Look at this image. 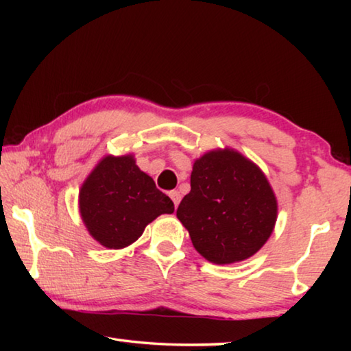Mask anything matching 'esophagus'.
<instances>
[{"instance_id": "esophagus-1", "label": "esophagus", "mask_w": 351, "mask_h": 351, "mask_svg": "<svg viewBox=\"0 0 351 351\" xmlns=\"http://www.w3.org/2000/svg\"><path fill=\"white\" fill-rule=\"evenodd\" d=\"M169 197L171 198V201H173V204H175V207L180 204V201H181V193L178 192V190H171V192H169Z\"/></svg>"}]
</instances>
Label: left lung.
<instances>
[{"label":"left lung","mask_w":351,"mask_h":351,"mask_svg":"<svg viewBox=\"0 0 351 351\" xmlns=\"http://www.w3.org/2000/svg\"><path fill=\"white\" fill-rule=\"evenodd\" d=\"M176 217L206 260L230 265L252 257L268 241L277 199L258 165L234 148H218L193 162L190 192Z\"/></svg>","instance_id":"left-lung-1"}]
</instances>
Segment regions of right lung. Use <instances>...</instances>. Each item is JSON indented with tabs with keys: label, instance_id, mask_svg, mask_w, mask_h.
I'll return each instance as SVG.
<instances>
[{
	"label": "right lung",
	"instance_id": "add662e5",
	"mask_svg": "<svg viewBox=\"0 0 351 351\" xmlns=\"http://www.w3.org/2000/svg\"><path fill=\"white\" fill-rule=\"evenodd\" d=\"M79 209L94 240L122 249L138 240L153 219L173 213L175 206L136 165L133 154H108L82 184Z\"/></svg>",
	"mask_w": 351,
	"mask_h": 351
}]
</instances>
